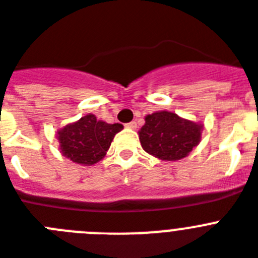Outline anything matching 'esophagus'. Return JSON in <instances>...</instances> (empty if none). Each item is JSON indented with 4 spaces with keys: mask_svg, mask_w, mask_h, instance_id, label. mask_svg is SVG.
Segmentation results:
<instances>
[{
    "mask_svg": "<svg viewBox=\"0 0 258 258\" xmlns=\"http://www.w3.org/2000/svg\"><path fill=\"white\" fill-rule=\"evenodd\" d=\"M125 127H127V128L135 130V128H136V122H130V123H127V124H125Z\"/></svg>",
    "mask_w": 258,
    "mask_h": 258,
    "instance_id": "obj_1",
    "label": "esophagus"
}]
</instances>
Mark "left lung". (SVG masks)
I'll list each match as a JSON object with an SVG mask.
<instances>
[{
  "mask_svg": "<svg viewBox=\"0 0 258 258\" xmlns=\"http://www.w3.org/2000/svg\"><path fill=\"white\" fill-rule=\"evenodd\" d=\"M202 124L179 118L169 111H157L146 116L139 131L143 149L166 161L183 159L198 146Z\"/></svg>",
  "mask_w": 258,
  "mask_h": 258,
  "instance_id": "obj_1",
  "label": "left lung"
}]
</instances>
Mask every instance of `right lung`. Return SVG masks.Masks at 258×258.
Listing matches in <instances>:
<instances>
[{"mask_svg": "<svg viewBox=\"0 0 258 258\" xmlns=\"http://www.w3.org/2000/svg\"><path fill=\"white\" fill-rule=\"evenodd\" d=\"M123 128L122 124L97 120L89 114L79 122L66 125L57 133L61 153L77 164L92 165L106 155L115 134Z\"/></svg>", "mask_w": 258, "mask_h": 258, "instance_id": "right-lung-1", "label": "right lung"}]
</instances>
